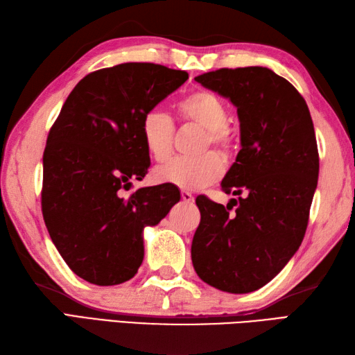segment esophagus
<instances>
[{
	"label": "esophagus",
	"mask_w": 355,
	"mask_h": 355,
	"mask_svg": "<svg viewBox=\"0 0 355 355\" xmlns=\"http://www.w3.org/2000/svg\"><path fill=\"white\" fill-rule=\"evenodd\" d=\"M182 198H183L184 202H192V201H193V195H192L191 192L183 191V192H182Z\"/></svg>",
	"instance_id": "34e87169"
}]
</instances>
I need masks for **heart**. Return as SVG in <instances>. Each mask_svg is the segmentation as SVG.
I'll return each mask as SVG.
<instances>
[{
	"label": "heart",
	"instance_id": "1",
	"mask_svg": "<svg viewBox=\"0 0 355 355\" xmlns=\"http://www.w3.org/2000/svg\"><path fill=\"white\" fill-rule=\"evenodd\" d=\"M180 114L184 120L201 126L207 132L206 146L214 145L229 153L233 146L232 132L227 123V108L220 97L210 92L192 93L180 102ZM140 135L148 154L155 162H164L172 155L173 122L164 111L149 110L141 119ZM225 169L223 158L207 153L197 158L177 157L157 168L155 178L160 183L173 184L184 191H200L215 183Z\"/></svg>",
	"mask_w": 355,
	"mask_h": 355
}]
</instances>
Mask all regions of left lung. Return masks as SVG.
<instances>
[{
    "label": "left lung",
    "mask_w": 355,
    "mask_h": 355,
    "mask_svg": "<svg viewBox=\"0 0 355 355\" xmlns=\"http://www.w3.org/2000/svg\"><path fill=\"white\" fill-rule=\"evenodd\" d=\"M195 80L236 108L241 150L221 187L245 197L232 198L227 207L197 198L201 221L192 263L210 286L250 293L268 284L302 244L319 178L311 114L297 89L266 67L221 69Z\"/></svg>",
    "instance_id": "left-lung-1"
}]
</instances>
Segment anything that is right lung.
<instances>
[{"label":"right lung","instance_id":"right-lung-1","mask_svg":"<svg viewBox=\"0 0 355 355\" xmlns=\"http://www.w3.org/2000/svg\"><path fill=\"white\" fill-rule=\"evenodd\" d=\"M187 78L149 62L97 70L73 88L51 126L42 157L44 221L67 266L89 284L134 277L145 256L143 230L180 201L173 184L120 193L150 164L143 116Z\"/></svg>","mask_w":355,"mask_h":355}]
</instances>
